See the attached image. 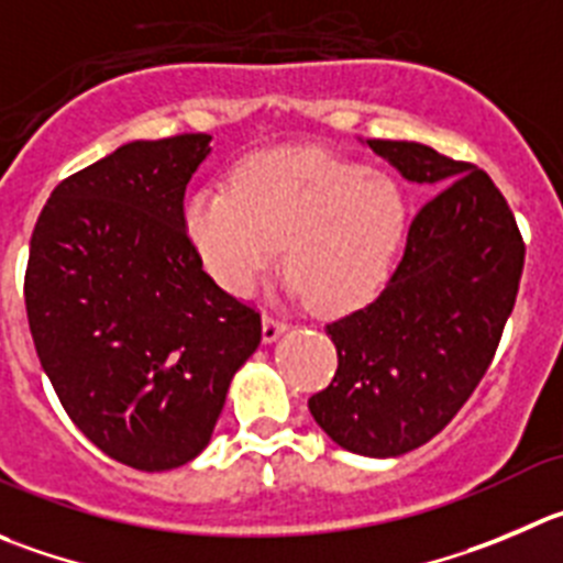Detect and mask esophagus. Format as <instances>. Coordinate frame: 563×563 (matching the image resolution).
<instances>
[{
    "instance_id": "1",
    "label": "esophagus",
    "mask_w": 563,
    "mask_h": 563,
    "mask_svg": "<svg viewBox=\"0 0 563 563\" xmlns=\"http://www.w3.org/2000/svg\"><path fill=\"white\" fill-rule=\"evenodd\" d=\"M285 331H287L285 320L273 318V314H265V318H262V340H265L267 345H271V342H276L278 336L285 334Z\"/></svg>"
}]
</instances>
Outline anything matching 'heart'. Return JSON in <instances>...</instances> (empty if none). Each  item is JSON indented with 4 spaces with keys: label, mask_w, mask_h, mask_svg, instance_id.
Returning <instances> with one entry per match:
<instances>
[{
    "label": "heart",
    "mask_w": 563,
    "mask_h": 563,
    "mask_svg": "<svg viewBox=\"0 0 563 563\" xmlns=\"http://www.w3.org/2000/svg\"><path fill=\"white\" fill-rule=\"evenodd\" d=\"M409 207L384 170L323 148H276L243 159L232 187L185 205V232L212 282L251 296L285 243L287 290L320 312H351L378 296L404 245Z\"/></svg>",
    "instance_id": "b5f03b06"
}]
</instances>
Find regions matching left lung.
<instances>
[{"mask_svg":"<svg viewBox=\"0 0 563 563\" xmlns=\"http://www.w3.org/2000/svg\"><path fill=\"white\" fill-rule=\"evenodd\" d=\"M404 179L445 185L409 227L376 301L325 325L336 373L309 398L345 451L393 459L426 445L484 378L517 301L526 245L495 181L409 141H367Z\"/></svg>","mask_w":563,"mask_h":563,"instance_id":"obj_1","label":"left lung"}]
</instances>
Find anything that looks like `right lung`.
I'll return each instance as SVG.
<instances>
[{"instance_id":"add662e5","label":"right lung","mask_w":563,"mask_h":563,"mask_svg":"<svg viewBox=\"0 0 563 563\" xmlns=\"http://www.w3.org/2000/svg\"><path fill=\"white\" fill-rule=\"evenodd\" d=\"M210 135L132 141L52 190L24 301L63 409L115 462L163 473L210 445L262 320L212 282L185 232Z\"/></svg>"}]
</instances>
